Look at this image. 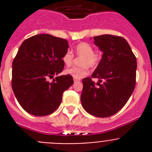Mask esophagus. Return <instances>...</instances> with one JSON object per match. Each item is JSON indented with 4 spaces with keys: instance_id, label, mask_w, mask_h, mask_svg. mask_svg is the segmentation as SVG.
<instances>
[{
    "instance_id": "esophagus-1",
    "label": "esophagus",
    "mask_w": 152,
    "mask_h": 152,
    "mask_svg": "<svg viewBox=\"0 0 152 152\" xmlns=\"http://www.w3.org/2000/svg\"><path fill=\"white\" fill-rule=\"evenodd\" d=\"M78 80H80V79H77V78H74V81L75 82H77Z\"/></svg>"
}]
</instances>
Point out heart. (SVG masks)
Returning a JSON list of instances; mask_svg holds the SVG:
<instances>
[{"label":"heart","mask_w":152,"mask_h":152,"mask_svg":"<svg viewBox=\"0 0 152 152\" xmlns=\"http://www.w3.org/2000/svg\"><path fill=\"white\" fill-rule=\"evenodd\" d=\"M75 52L77 56H82L80 61L81 66L68 68L65 73L77 79L81 78L88 75L89 72L88 67L92 69L96 68L103 58V52L101 50H94L92 45L85 42H80L75 45ZM62 61L66 66H70L73 63L74 55L70 51H68L63 56Z\"/></svg>","instance_id":"obj_1"}]
</instances>
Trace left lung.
<instances>
[{"mask_svg":"<svg viewBox=\"0 0 152 152\" xmlns=\"http://www.w3.org/2000/svg\"><path fill=\"white\" fill-rule=\"evenodd\" d=\"M103 58L91 77L82 80V107L96 117H109L125 106L133 92L137 61L129 45L121 36H94ZM93 78L98 79L95 83Z\"/></svg>","mask_w":152,"mask_h":152,"instance_id":"8db88e82","label":"left lung"}]
</instances>
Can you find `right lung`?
<instances>
[{"mask_svg": "<svg viewBox=\"0 0 152 152\" xmlns=\"http://www.w3.org/2000/svg\"><path fill=\"white\" fill-rule=\"evenodd\" d=\"M68 41L49 34L36 35L24 40L12 64L11 85L24 110L35 116H47L61 104L62 94L74 84L72 75H61L62 57Z\"/></svg>", "mask_w": 152, "mask_h": 152, "instance_id": "1", "label": "right lung"}]
</instances>
